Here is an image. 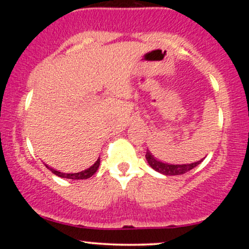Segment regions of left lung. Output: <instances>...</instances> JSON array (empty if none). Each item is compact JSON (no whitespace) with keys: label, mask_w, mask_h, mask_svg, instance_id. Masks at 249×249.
Masks as SVG:
<instances>
[{"label":"left lung","mask_w":249,"mask_h":249,"mask_svg":"<svg viewBox=\"0 0 249 249\" xmlns=\"http://www.w3.org/2000/svg\"><path fill=\"white\" fill-rule=\"evenodd\" d=\"M145 157H146V160L148 162V165H150L153 170H156L157 172H159V173L165 174V176H179V174L186 173V172H188V171L192 170V168L198 166V165L202 160L201 159V160L192 162V164L172 165V164H167V162H162V161L157 160V158H154V156L150 152V151H147L146 154H145Z\"/></svg>","instance_id":"8db88e82"}]
</instances>
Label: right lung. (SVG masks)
Masks as SVG:
<instances>
[{
    "mask_svg": "<svg viewBox=\"0 0 249 249\" xmlns=\"http://www.w3.org/2000/svg\"><path fill=\"white\" fill-rule=\"evenodd\" d=\"M99 164H101V159H97V161L95 164L92 165L91 167H89L88 170H84L82 171V172H78V173H62L59 172V171H56L53 170V168H51L49 166H47L49 170L53 172V174H56V176L61 177V178H67V179H73V180H79V179H88L90 178V177H92L93 174L96 173V171L98 170L99 167Z\"/></svg>",
    "mask_w": 249,
    "mask_h": 249,
    "instance_id": "right-lung-1",
    "label": "right lung"
}]
</instances>
